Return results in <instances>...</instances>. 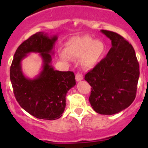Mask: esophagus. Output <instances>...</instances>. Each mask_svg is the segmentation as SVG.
I'll return each mask as SVG.
<instances>
[{
	"instance_id": "1",
	"label": "esophagus",
	"mask_w": 148,
	"mask_h": 148,
	"mask_svg": "<svg viewBox=\"0 0 148 148\" xmlns=\"http://www.w3.org/2000/svg\"><path fill=\"white\" fill-rule=\"evenodd\" d=\"M82 79H83V75H82L81 73H77L76 75H75V80H76L77 82H80Z\"/></svg>"
}]
</instances>
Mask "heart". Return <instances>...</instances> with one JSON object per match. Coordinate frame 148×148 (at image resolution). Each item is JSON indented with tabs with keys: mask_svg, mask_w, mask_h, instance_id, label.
I'll use <instances>...</instances> for the list:
<instances>
[{
	"mask_svg": "<svg viewBox=\"0 0 148 148\" xmlns=\"http://www.w3.org/2000/svg\"><path fill=\"white\" fill-rule=\"evenodd\" d=\"M70 56L82 58V64L86 67L95 66L105 53V45L101 40H95L89 36H76L69 40L66 48ZM63 60L67 61L69 57L66 53H61Z\"/></svg>",
	"mask_w": 148,
	"mask_h": 148,
	"instance_id": "1",
	"label": "heart"
}]
</instances>
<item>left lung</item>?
<instances>
[{
    "instance_id": "obj_1",
    "label": "left lung",
    "mask_w": 148,
    "mask_h": 148,
    "mask_svg": "<svg viewBox=\"0 0 148 148\" xmlns=\"http://www.w3.org/2000/svg\"><path fill=\"white\" fill-rule=\"evenodd\" d=\"M112 47L105 58L85 75L91 86L89 101L99 114L113 115L126 109L136 98L139 64L133 46L118 33L101 29Z\"/></svg>"
}]
</instances>
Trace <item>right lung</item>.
Returning a JSON list of instances; mask_svg holds the SVG:
<instances>
[{"label": "right lung", "mask_w": 148, "mask_h": 148, "mask_svg": "<svg viewBox=\"0 0 148 148\" xmlns=\"http://www.w3.org/2000/svg\"><path fill=\"white\" fill-rule=\"evenodd\" d=\"M58 37L38 32L17 49L10 66V80L17 101L27 113L40 119L55 120L62 116L68 90L75 85L74 73L55 70L51 65ZM38 52L43 59L42 71L30 79L23 75L21 61L28 53Z\"/></svg>", "instance_id": "obj_1"}]
</instances>
